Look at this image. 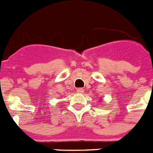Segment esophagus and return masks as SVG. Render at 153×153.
<instances>
[{
  "label": "esophagus",
  "mask_w": 153,
  "mask_h": 153,
  "mask_svg": "<svg viewBox=\"0 0 153 153\" xmlns=\"http://www.w3.org/2000/svg\"><path fill=\"white\" fill-rule=\"evenodd\" d=\"M77 92L79 94H82L84 92V89L82 88H80L77 89Z\"/></svg>",
  "instance_id": "34e87169"
}]
</instances>
